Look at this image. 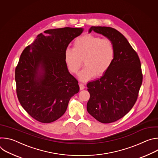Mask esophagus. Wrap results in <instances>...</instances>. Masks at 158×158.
Masks as SVG:
<instances>
[{"label": "esophagus", "instance_id": "34e87169", "mask_svg": "<svg viewBox=\"0 0 158 158\" xmlns=\"http://www.w3.org/2000/svg\"><path fill=\"white\" fill-rule=\"evenodd\" d=\"M79 87H80V90H83V89L85 88V85H84V84L81 83V84H79Z\"/></svg>", "mask_w": 158, "mask_h": 158}]
</instances>
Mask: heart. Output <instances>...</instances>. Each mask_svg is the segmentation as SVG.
<instances>
[{"label": "heart", "instance_id": "1", "mask_svg": "<svg viewBox=\"0 0 158 158\" xmlns=\"http://www.w3.org/2000/svg\"><path fill=\"white\" fill-rule=\"evenodd\" d=\"M115 54L114 45L111 40L87 34L74 40L73 49L65 50L64 60L69 70L74 74L81 69L84 60L85 67L79 77L87 81L105 74L113 63Z\"/></svg>", "mask_w": 158, "mask_h": 158}]
</instances>
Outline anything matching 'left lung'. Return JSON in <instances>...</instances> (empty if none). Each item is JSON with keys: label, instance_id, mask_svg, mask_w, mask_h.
Returning <instances> with one entry per match:
<instances>
[{"label": "left lung", "instance_id": "obj_1", "mask_svg": "<svg viewBox=\"0 0 158 158\" xmlns=\"http://www.w3.org/2000/svg\"><path fill=\"white\" fill-rule=\"evenodd\" d=\"M92 31L111 40L115 58L100 79L87 83L90 98L87 110L102 123L115 122L124 117L136 103L143 82L140 59L126 38L109 27L92 26Z\"/></svg>", "mask_w": 158, "mask_h": 158}]
</instances>
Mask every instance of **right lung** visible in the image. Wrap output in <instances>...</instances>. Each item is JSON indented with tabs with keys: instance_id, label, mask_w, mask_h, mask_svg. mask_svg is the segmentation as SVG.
Wrapping results in <instances>:
<instances>
[{
	"instance_id": "1",
	"label": "right lung",
	"mask_w": 158,
	"mask_h": 158,
	"mask_svg": "<svg viewBox=\"0 0 158 158\" xmlns=\"http://www.w3.org/2000/svg\"><path fill=\"white\" fill-rule=\"evenodd\" d=\"M82 28L64 27L39 34L22 52L15 71L19 102L34 119L49 123L64 113L79 91L77 80L67 69L64 52Z\"/></svg>"
}]
</instances>
